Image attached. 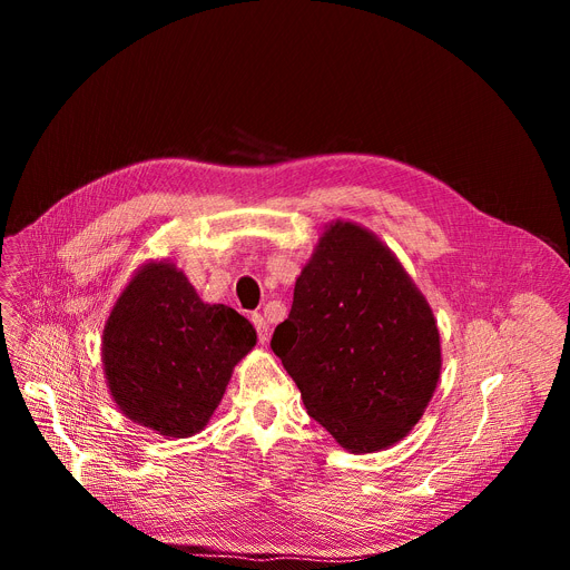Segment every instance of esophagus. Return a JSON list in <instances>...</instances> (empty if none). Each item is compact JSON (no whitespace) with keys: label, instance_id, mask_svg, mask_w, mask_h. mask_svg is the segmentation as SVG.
Listing matches in <instances>:
<instances>
[{"label":"esophagus","instance_id":"34e87169","mask_svg":"<svg viewBox=\"0 0 570 570\" xmlns=\"http://www.w3.org/2000/svg\"><path fill=\"white\" fill-rule=\"evenodd\" d=\"M252 321H254V327H256V333H258V342H261V344H267L269 325L265 323V318H263L261 314H254V316H252Z\"/></svg>","mask_w":570,"mask_h":570}]
</instances>
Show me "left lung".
Returning <instances> with one entry per match:
<instances>
[{
  "mask_svg": "<svg viewBox=\"0 0 570 570\" xmlns=\"http://www.w3.org/2000/svg\"><path fill=\"white\" fill-rule=\"evenodd\" d=\"M269 346L307 413L355 455L400 443L441 374L425 295L372 230L342 219L321 233Z\"/></svg>",
  "mask_w": 570,
  "mask_h": 570,
  "instance_id": "obj_1",
  "label": "left lung"
}]
</instances>
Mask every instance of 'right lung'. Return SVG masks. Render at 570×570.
Segmentation results:
<instances>
[{"label":"right lung","mask_w":570,"mask_h":570,"mask_svg":"<svg viewBox=\"0 0 570 570\" xmlns=\"http://www.w3.org/2000/svg\"><path fill=\"white\" fill-rule=\"evenodd\" d=\"M256 346L254 325L203 303L168 258L142 263L104 325L101 363L112 402L161 436L198 434L219 406L233 367Z\"/></svg>","instance_id":"right-lung-1"}]
</instances>
